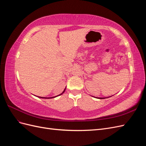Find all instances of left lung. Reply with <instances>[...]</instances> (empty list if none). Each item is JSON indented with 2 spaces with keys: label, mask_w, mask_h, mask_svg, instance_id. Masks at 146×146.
<instances>
[{
  "label": "left lung",
  "mask_w": 146,
  "mask_h": 146,
  "mask_svg": "<svg viewBox=\"0 0 146 146\" xmlns=\"http://www.w3.org/2000/svg\"><path fill=\"white\" fill-rule=\"evenodd\" d=\"M99 99H105V98H98Z\"/></svg>",
  "instance_id": "1"
}]
</instances>
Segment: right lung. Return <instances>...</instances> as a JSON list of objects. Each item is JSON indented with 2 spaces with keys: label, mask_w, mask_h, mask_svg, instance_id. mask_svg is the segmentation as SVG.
I'll use <instances>...</instances> for the list:
<instances>
[{
  "label": "right lung",
  "mask_w": 146,
  "mask_h": 146,
  "mask_svg": "<svg viewBox=\"0 0 146 146\" xmlns=\"http://www.w3.org/2000/svg\"><path fill=\"white\" fill-rule=\"evenodd\" d=\"M66 88H65V89L64 90V91H63V92H62V93L60 94H59V95H58V96H55V97H52V98H43V97H38V98H42V99H51V98H56V97L58 96H60V95H61V94H63V93H64V91H65V90H66Z\"/></svg>",
  "instance_id": "obj_1"
}]
</instances>
